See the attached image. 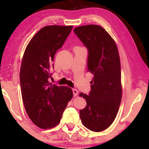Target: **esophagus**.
Wrapping results in <instances>:
<instances>
[{"instance_id":"1","label":"esophagus","mask_w":149,"mask_h":149,"mask_svg":"<svg viewBox=\"0 0 149 149\" xmlns=\"http://www.w3.org/2000/svg\"><path fill=\"white\" fill-rule=\"evenodd\" d=\"M72 92H73V95H74V97L77 96V95H78V93H79V91L77 89H72Z\"/></svg>"}]
</instances>
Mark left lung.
I'll use <instances>...</instances> for the list:
<instances>
[{
    "instance_id": "obj_1",
    "label": "left lung",
    "mask_w": 149,
    "mask_h": 149,
    "mask_svg": "<svg viewBox=\"0 0 149 149\" xmlns=\"http://www.w3.org/2000/svg\"><path fill=\"white\" fill-rule=\"evenodd\" d=\"M77 34L88 49L87 71L93 74L89 95L81 93L87 106L81 110L83 125L102 132L113 123L122 97L121 62L115 40L100 26H79Z\"/></svg>"
}]
</instances>
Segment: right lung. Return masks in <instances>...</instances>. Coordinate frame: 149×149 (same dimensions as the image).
<instances>
[{"label": "right lung", "instance_id": "1", "mask_svg": "<svg viewBox=\"0 0 149 149\" xmlns=\"http://www.w3.org/2000/svg\"><path fill=\"white\" fill-rule=\"evenodd\" d=\"M72 26H47L34 35L26 47L20 68L19 79L24 107L32 121L42 129H51L60 123L72 89L49 82L54 56L62 47Z\"/></svg>", "mask_w": 149, "mask_h": 149}]
</instances>
